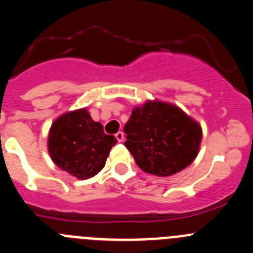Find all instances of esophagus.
<instances>
[{"instance_id":"obj_1","label":"esophagus","mask_w":253,"mask_h":253,"mask_svg":"<svg viewBox=\"0 0 253 253\" xmlns=\"http://www.w3.org/2000/svg\"><path fill=\"white\" fill-rule=\"evenodd\" d=\"M116 139H118V142H123L124 140V133L123 131H118V133L115 134Z\"/></svg>"}]
</instances>
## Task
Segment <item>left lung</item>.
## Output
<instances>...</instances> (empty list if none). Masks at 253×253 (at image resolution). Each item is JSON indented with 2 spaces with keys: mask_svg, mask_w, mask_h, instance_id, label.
Instances as JSON below:
<instances>
[{
  "mask_svg": "<svg viewBox=\"0 0 253 253\" xmlns=\"http://www.w3.org/2000/svg\"><path fill=\"white\" fill-rule=\"evenodd\" d=\"M124 146L147 173L166 177L186 169L198 156L202 128L184 111L166 102L148 101L131 111Z\"/></svg>",
  "mask_w": 253,
  "mask_h": 253,
  "instance_id": "left-lung-1",
  "label": "left lung"
}]
</instances>
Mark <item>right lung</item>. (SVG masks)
<instances>
[{
	"label": "right lung",
	"mask_w": 253,
	"mask_h": 253,
	"mask_svg": "<svg viewBox=\"0 0 253 253\" xmlns=\"http://www.w3.org/2000/svg\"><path fill=\"white\" fill-rule=\"evenodd\" d=\"M114 135L104 133L102 125L93 122L86 109L59 116L49 131L48 149L59 169L80 180L97 175L105 166Z\"/></svg>",
	"instance_id": "add662e5"
}]
</instances>
